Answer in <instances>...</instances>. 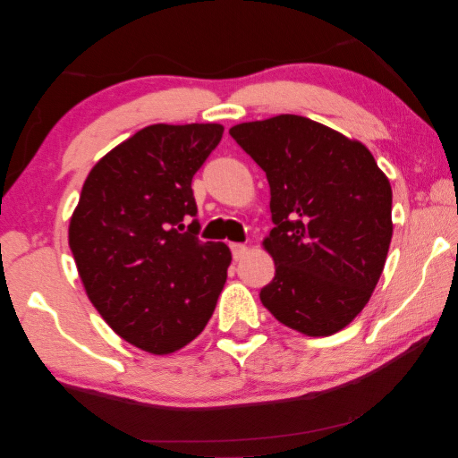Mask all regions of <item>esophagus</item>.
<instances>
[{
	"label": "esophagus",
	"mask_w": 458,
	"mask_h": 458,
	"mask_svg": "<svg viewBox=\"0 0 458 458\" xmlns=\"http://www.w3.org/2000/svg\"><path fill=\"white\" fill-rule=\"evenodd\" d=\"M231 253H233V258L239 261L247 253V245L245 243H231Z\"/></svg>",
	"instance_id": "esophagus-1"
}]
</instances>
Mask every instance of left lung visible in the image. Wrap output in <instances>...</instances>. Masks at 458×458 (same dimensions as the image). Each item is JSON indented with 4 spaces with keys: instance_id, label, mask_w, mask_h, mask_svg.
<instances>
[{
    "instance_id": "8db88e82",
    "label": "left lung",
    "mask_w": 458,
    "mask_h": 458,
    "mask_svg": "<svg viewBox=\"0 0 458 458\" xmlns=\"http://www.w3.org/2000/svg\"><path fill=\"white\" fill-rule=\"evenodd\" d=\"M235 142L266 171L276 277L259 292L277 322L332 335L370 300L392 239V189L372 152L298 114L237 124Z\"/></svg>"
}]
</instances>
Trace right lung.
I'll use <instances>...</instances> for the list:
<instances>
[{
    "label": "right lung",
    "mask_w": 458,
    "mask_h": 458,
    "mask_svg": "<svg viewBox=\"0 0 458 458\" xmlns=\"http://www.w3.org/2000/svg\"><path fill=\"white\" fill-rule=\"evenodd\" d=\"M221 136V124L142 128L94 165L70 219L88 298L120 338L150 354L195 340L227 282L231 251L197 237L191 189Z\"/></svg>",
    "instance_id": "obj_1"
}]
</instances>
